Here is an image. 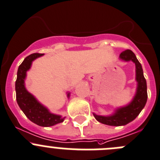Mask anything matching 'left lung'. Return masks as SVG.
Masks as SVG:
<instances>
[{"mask_svg": "<svg viewBox=\"0 0 160 160\" xmlns=\"http://www.w3.org/2000/svg\"><path fill=\"white\" fill-rule=\"evenodd\" d=\"M120 58L126 62L132 61L136 65V80L137 81V89L135 97L130 104L116 110L115 113L113 115L104 117L93 114L94 117L98 122L105 125L114 126L125 125L133 121L144 107L148 98L146 80L144 77L142 66L137 60L136 55L132 50H126L121 53Z\"/></svg>", "mask_w": 160, "mask_h": 160, "instance_id": "obj_1", "label": "left lung"}]
</instances>
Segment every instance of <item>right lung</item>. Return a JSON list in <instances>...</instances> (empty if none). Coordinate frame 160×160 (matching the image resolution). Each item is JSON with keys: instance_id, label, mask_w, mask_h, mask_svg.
<instances>
[{"instance_id": "add662e5", "label": "right lung", "mask_w": 160, "mask_h": 160, "mask_svg": "<svg viewBox=\"0 0 160 160\" xmlns=\"http://www.w3.org/2000/svg\"><path fill=\"white\" fill-rule=\"evenodd\" d=\"M42 55L43 53H32L27 57L19 66L16 81V101L19 108L30 121L40 126L49 127L61 123L63 122L64 118L61 116L50 113L46 107L40 104L36 98L26 90L24 86L27 71L31 68L33 61ZM68 96H69V94H68Z\"/></svg>"}]
</instances>
